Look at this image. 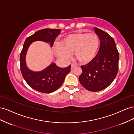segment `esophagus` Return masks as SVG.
I'll return each instance as SVG.
<instances>
[{"label": "esophagus", "mask_w": 134, "mask_h": 134, "mask_svg": "<svg viewBox=\"0 0 134 134\" xmlns=\"http://www.w3.org/2000/svg\"><path fill=\"white\" fill-rule=\"evenodd\" d=\"M76 66V64H71V69H74Z\"/></svg>", "instance_id": "34e87169"}]
</instances>
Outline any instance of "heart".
Masks as SVG:
<instances>
[{
  "mask_svg": "<svg viewBox=\"0 0 134 134\" xmlns=\"http://www.w3.org/2000/svg\"><path fill=\"white\" fill-rule=\"evenodd\" d=\"M100 45L98 36L96 34L78 32L64 37L62 45L55 49L59 58L67 60L70 53L74 52L75 59L80 63L88 64L94 59L98 53Z\"/></svg>",
  "mask_w": 134,
  "mask_h": 134,
  "instance_id": "obj_1",
  "label": "heart"
}]
</instances>
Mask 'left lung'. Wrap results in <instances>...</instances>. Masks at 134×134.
Instances as JSON below:
<instances>
[{
  "label": "left lung",
  "instance_id": "left-lung-1",
  "mask_svg": "<svg viewBox=\"0 0 134 134\" xmlns=\"http://www.w3.org/2000/svg\"><path fill=\"white\" fill-rule=\"evenodd\" d=\"M94 30L99 38V49L91 62L81 66L82 72L79 80L87 90L98 92L108 87L116 78L119 70V53L110 35L97 27Z\"/></svg>",
  "mask_w": 134,
  "mask_h": 134
}]
</instances>
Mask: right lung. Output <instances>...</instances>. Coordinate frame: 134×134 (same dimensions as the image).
<instances>
[{
  "mask_svg": "<svg viewBox=\"0 0 134 134\" xmlns=\"http://www.w3.org/2000/svg\"><path fill=\"white\" fill-rule=\"evenodd\" d=\"M60 29L44 28L37 31L27 37L24 43L20 55V65L23 78L30 87L34 90L45 93H50L58 90L63 83L66 75L70 71L71 65L66 68H60L52 62L50 65L39 71H32L27 66L26 56L27 50L32 43L43 41L54 44L55 38L60 34Z\"/></svg>",
  "mask_w": 134,
  "mask_h": 134,
  "instance_id": "right-lung-1",
  "label": "right lung"
}]
</instances>
